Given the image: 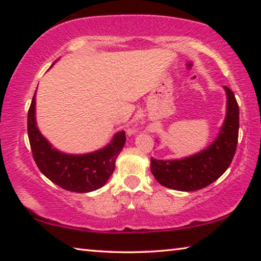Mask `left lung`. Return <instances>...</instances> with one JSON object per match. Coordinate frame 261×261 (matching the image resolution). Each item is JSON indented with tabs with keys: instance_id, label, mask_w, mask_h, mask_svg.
I'll return each instance as SVG.
<instances>
[{
	"instance_id": "1",
	"label": "left lung",
	"mask_w": 261,
	"mask_h": 261,
	"mask_svg": "<svg viewBox=\"0 0 261 261\" xmlns=\"http://www.w3.org/2000/svg\"><path fill=\"white\" fill-rule=\"evenodd\" d=\"M227 92V116L220 135L205 151L182 160L163 161L151 158V171L163 187L178 191H196L215 182L230 166L236 153L240 108L235 94Z\"/></svg>"
}]
</instances>
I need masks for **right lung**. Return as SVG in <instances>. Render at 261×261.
<instances>
[{"instance_id":"add662e5","label":"right lung","mask_w":261,"mask_h":261,"mask_svg":"<svg viewBox=\"0 0 261 261\" xmlns=\"http://www.w3.org/2000/svg\"><path fill=\"white\" fill-rule=\"evenodd\" d=\"M35 93L28 113L31 151L41 173L53 183L72 192H90L103 187L115 169V161L124 146V131L115 135L107 147L84 155H68L51 148L35 124Z\"/></svg>"}]
</instances>
